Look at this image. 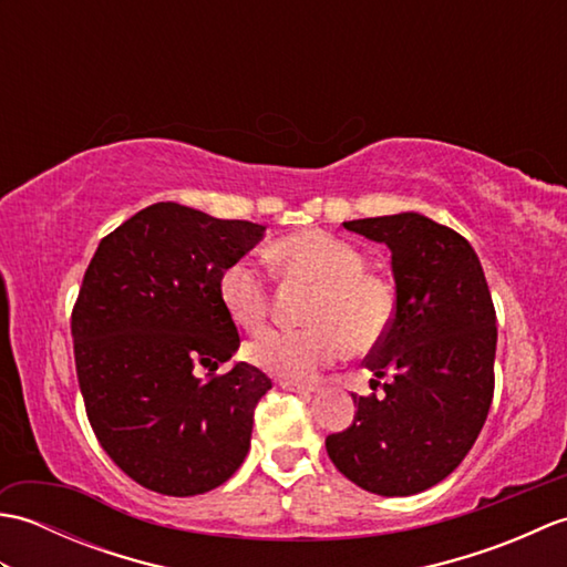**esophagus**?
Returning <instances> with one entry per match:
<instances>
[{"instance_id": "obj_1", "label": "esophagus", "mask_w": 567, "mask_h": 567, "mask_svg": "<svg viewBox=\"0 0 567 567\" xmlns=\"http://www.w3.org/2000/svg\"><path fill=\"white\" fill-rule=\"evenodd\" d=\"M280 388H282V390H287V392H297V394H315V392H319V384H315V382L287 380V378H282V380H280Z\"/></svg>"}]
</instances>
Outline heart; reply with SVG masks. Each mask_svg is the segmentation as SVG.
Masks as SVG:
<instances>
[{
  "label": "heart",
  "instance_id": "1",
  "mask_svg": "<svg viewBox=\"0 0 567 567\" xmlns=\"http://www.w3.org/2000/svg\"><path fill=\"white\" fill-rule=\"evenodd\" d=\"M270 260L285 275L319 285L307 329H272L248 343L252 365L277 378L302 380L317 375L348 348L370 351L390 331L394 295L380 275L365 270V252L351 240L321 228L275 240ZM219 297L240 329L258 331L270 311V290L262 272L248 260L226 265Z\"/></svg>",
  "mask_w": 567,
  "mask_h": 567
}]
</instances>
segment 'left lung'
I'll return each instance as SVG.
<instances>
[{
  "instance_id": "1",
  "label": "left lung",
  "mask_w": 567,
  "mask_h": 567,
  "mask_svg": "<svg viewBox=\"0 0 567 567\" xmlns=\"http://www.w3.org/2000/svg\"><path fill=\"white\" fill-rule=\"evenodd\" d=\"M392 252L394 319L365 358L384 396H353V424L327 439L341 473L382 497L449 477L473 449L495 392L497 317L467 240L424 214L343 221ZM378 380H372L380 384Z\"/></svg>"
}]
</instances>
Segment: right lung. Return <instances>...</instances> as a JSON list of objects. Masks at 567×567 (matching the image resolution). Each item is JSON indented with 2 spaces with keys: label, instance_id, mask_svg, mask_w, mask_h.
<instances>
[{
  "label": "right lung",
  "instance_id": "obj_1",
  "mask_svg": "<svg viewBox=\"0 0 567 567\" xmlns=\"http://www.w3.org/2000/svg\"><path fill=\"white\" fill-rule=\"evenodd\" d=\"M262 236L260 224L158 202L102 238L84 272L70 329L90 424L161 495L219 487L248 455L252 409L272 382L248 363L214 375L240 346L219 277Z\"/></svg>",
  "mask_w": 567,
  "mask_h": 567
}]
</instances>
